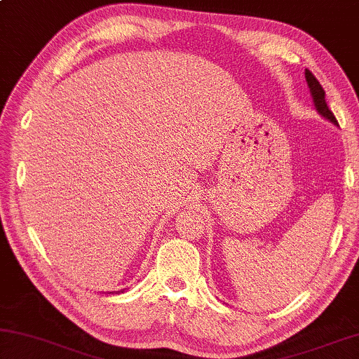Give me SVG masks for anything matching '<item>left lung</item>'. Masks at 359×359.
Masks as SVG:
<instances>
[{
    "mask_svg": "<svg viewBox=\"0 0 359 359\" xmlns=\"http://www.w3.org/2000/svg\"><path fill=\"white\" fill-rule=\"evenodd\" d=\"M304 78H306V81H308L312 100H314V105H316L317 111L320 113L325 117V119H328L330 122H333L337 126L336 117H334L333 113H331V109L327 105V100H325V90L322 88V84L318 83L317 78L312 75V72L308 70V69H306V72H304Z\"/></svg>",
    "mask_w": 359,
    "mask_h": 359,
    "instance_id": "8db88e82",
    "label": "left lung"
}]
</instances>
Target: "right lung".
<instances>
[{
  "label": "right lung",
  "instance_id": "obj_1",
  "mask_svg": "<svg viewBox=\"0 0 359 359\" xmlns=\"http://www.w3.org/2000/svg\"><path fill=\"white\" fill-rule=\"evenodd\" d=\"M119 292H123V290H117V292H116V293H119ZM109 293H113V292H109Z\"/></svg>",
  "mask_w": 359,
  "mask_h": 359
}]
</instances>
